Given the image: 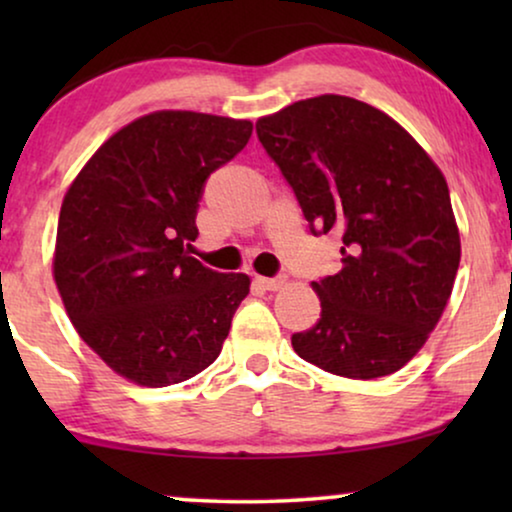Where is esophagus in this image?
Instances as JSON below:
<instances>
[{
	"label": "esophagus",
	"mask_w": 512,
	"mask_h": 512,
	"mask_svg": "<svg viewBox=\"0 0 512 512\" xmlns=\"http://www.w3.org/2000/svg\"><path fill=\"white\" fill-rule=\"evenodd\" d=\"M256 282L261 284L263 289L277 291V289H282V286L286 284V277L284 275H279V277H256Z\"/></svg>",
	"instance_id": "esophagus-1"
}]
</instances>
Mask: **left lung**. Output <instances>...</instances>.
<instances>
[{"label":"left lung","instance_id":"left-lung-1","mask_svg":"<svg viewBox=\"0 0 512 512\" xmlns=\"http://www.w3.org/2000/svg\"><path fill=\"white\" fill-rule=\"evenodd\" d=\"M256 135L312 235L342 233V268L312 282L321 317L291 335L293 349L352 380L396 373L438 324L457 277L459 230L443 172L394 118L342 95L258 118Z\"/></svg>","mask_w":512,"mask_h":512}]
</instances>
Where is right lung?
Listing matches in <instances>:
<instances>
[{
  "mask_svg": "<svg viewBox=\"0 0 512 512\" xmlns=\"http://www.w3.org/2000/svg\"><path fill=\"white\" fill-rule=\"evenodd\" d=\"M254 125L156 111L109 137L69 186L53 275L83 342L142 387L212 366L249 277L191 256L209 174L247 146Z\"/></svg>",
  "mask_w": 512,
  "mask_h": 512,
  "instance_id": "add662e5",
  "label": "right lung"
}]
</instances>
